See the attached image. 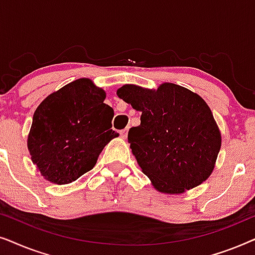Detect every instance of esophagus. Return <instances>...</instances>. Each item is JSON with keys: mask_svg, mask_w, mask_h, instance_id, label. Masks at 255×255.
I'll return each mask as SVG.
<instances>
[{"mask_svg": "<svg viewBox=\"0 0 255 255\" xmlns=\"http://www.w3.org/2000/svg\"><path fill=\"white\" fill-rule=\"evenodd\" d=\"M128 128H124V130H121V131H120L121 135H122V137H123L124 139L127 138V135H128Z\"/></svg>", "mask_w": 255, "mask_h": 255, "instance_id": "esophagus-1", "label": "esophagus"}]
</instances>
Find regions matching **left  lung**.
Instances as JSON below:
<instances>
[{
  "label": "left lung",
  "mask_w": 255,
  "mask_h": 255,
  "mask_svg": "<svg viewBox=\"0 0 255 255\" xmlns=\"http://www.w3.org/2000/svg\"><path fill=\"white\" fill-rule=\"evenodd\" d=\"M117 95L141 113L128 141L156 190L182 194L211 175L222 137L201 96L169 82L156 90L124 85Z\"/></svg>",
  "instance_id": "left-lung-1"
}]
</instances>
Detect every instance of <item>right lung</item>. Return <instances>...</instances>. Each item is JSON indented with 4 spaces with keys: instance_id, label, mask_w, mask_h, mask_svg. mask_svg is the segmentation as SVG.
I'll use <instances>...</instances> for the list:
<instances>
[{
    "instance_id": "right-lung-1",
    "label": "right lung",
    "mask_w": 255,
    "mask_h": 255,
    "mask_svg": "<svg viewBox=\"0 0 255 255\" xmlns=\"http://www.w3.org/2000/svg\"><path fill=\"white\" fill-rule=\"evenodd\" d=\"M104 100L102 88L79 79L38 106L27 148L45 179L55 184L78 180L94 168L104 146L118 137L111 128L114 109Z\"/></svg>"
}]
</instances>
